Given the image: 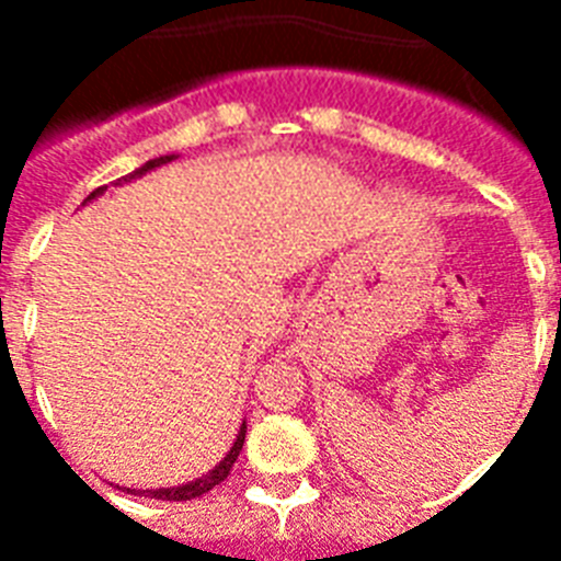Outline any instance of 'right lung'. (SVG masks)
<instances>
[{
  "instance_id": "1",
  "label": "right lung",
  "mask_w": 561,
  "mask_h": 561,
  "mask_svg": "<svg viewBox=\"0 0 561 561\" xmlns=\"http://www.w3.org/2000/svg\"><path fill=\"white\" fill-rule=\"evenodd\" d=\"M171 160H176V153H165V157H157V160H148L146 165H140V168H137V171L128 173V176H123V180H117V185H126V182H131V180H140V176H146L148 171H153V168L165 165V162H171ZM103 191H106V187H98V191L89 193L87 199H83V205H87V202H92V199H98V196H101ZM244 435H247V421H241V430H238L236 440H232L230 453H227L225 458L219 460V463L213 466L210 472L202 474V478L191 480V483L171 485V489H142V492H137V494H142V497H153V500H173V503H182V500L202 497V494L210 492L213 485H219L221 480H225L227 474H230L232 463H236V460H238V453H241V447H244ZM128 492H134V489H128Z\"/></svg>"
}]
</instances>
